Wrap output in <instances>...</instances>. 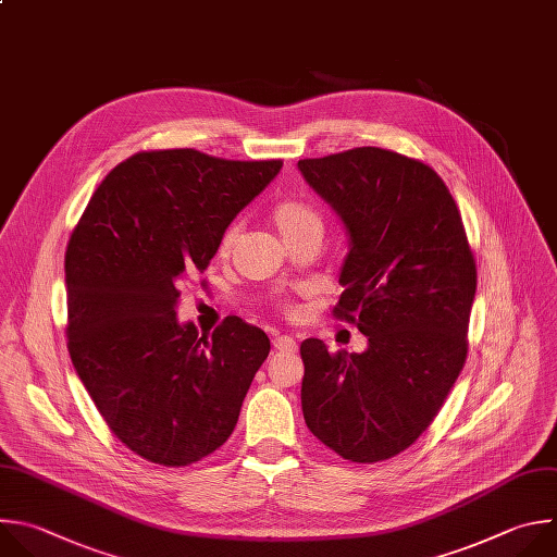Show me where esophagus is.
I'll return each instance as SVG.
<instances>
[{
  "label": "esophagus",
  "mask_w": 557,
  "mask_h": 557,
  "mask_svg": "<svg viewBox=\"0 0 557 557\" xmlns=\"http://www.w3.org/2000/svg\"><path fill=\"white\" fill-rule=\"evenodd\" d=\"M272 345H274L276 351H283V354H296L298 351V343L292 336H276L272 341Z\"/></svg>",
  "instance_id": "obj_1"
}]
</instances>
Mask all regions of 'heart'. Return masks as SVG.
I'll list each match as a JSON object with an SVG mask.
<instances>
[{"instance_id": "1", "label": "heart", "mask_w": 557, "mask_h": 557, "mask_svg": "<svg viewBox=\"0 0 557 557\" xmlns=\"http://www.w3.org/2000/svg\"><path fill=\"white\" fill-rule=\"evenodd\" d=\"M272 221L287 242H294L296 237H300L305 233H311V231L322 233V216L315 210V206H311L305 199H296V197H287V199L276 201L272 206ZM239 235H242V224H239V221H231V224L219 235V242H216L219 257H228L233 252L235 244L239 242ZM278 309L285 315L296 313L294 302L287 300V298L278 300Z\"/></svg>"}]
</instances>
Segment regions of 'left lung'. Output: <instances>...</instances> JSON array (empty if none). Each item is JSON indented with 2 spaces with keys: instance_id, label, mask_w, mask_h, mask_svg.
Segmentation results:
<instances>
[{
  "instance_id": "left-lung-1",
  "label": "left lung",
  "mask_w": 557,
  "mask_h": 557,
  "mask_svg": "<svg viewBox=\"0 0 557 557\" xmlns=\"http://www.w3.org/2000/svg\"><path fill=\"white\" fill-rule=\"evenodd\" d=\"M351 235L333 318L364 354L300 345L305 423L351 463L397 457L428 430L468 358L476 261L448 186L421 160L356 147L298 160Z\"/></svg>"
}]
</instances>
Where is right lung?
Segmentation results:
<instances>
[{
    "instance_id": "obj_1",
    "label": "right lung",
    "mask_w": 557,
    "mask_h": 557,
    "mask_svg": "<svg viewBox=\"0 0 557 557\" xmlns=\"http://www.w3.org/2000/svg\"><path fill=\"white\" fill-rule=\"evenodd\" d=\"M283 160L140 151L94 190L65 250L67 351L94 406L138 457L184 468L224 446L270 354L239 315L212 336L180 324V285Z\"/></svg>"
}]
</instances>
